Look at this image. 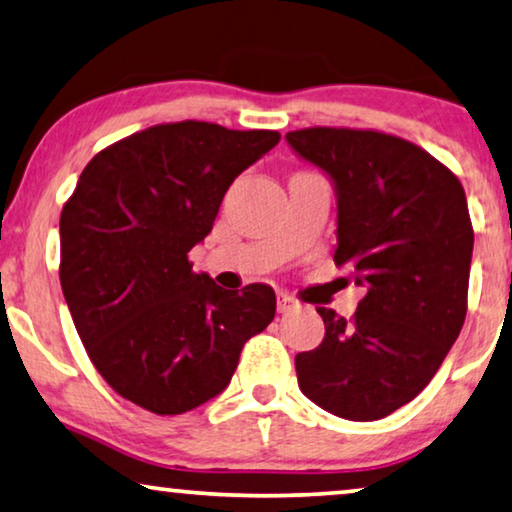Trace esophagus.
Wrapping results in <instances>:
<instances>
[{
    "label": "esophagus",
    "mask_w": 512,
    "mask_h": 512,
    "mask_svg": "<svg viewBox=\"0 0 512 512\" xmlns=\"http://www.w3.org/2000/svg\"><path fill=\"white\" fill-rule=\"evenodd\" d=\"M299 308V303H296L292 296L289 294H278V312H282V315H285V312H292V310H296Z\"/></svg>",
    "instance_id": "obj_1"
}]
</instances>
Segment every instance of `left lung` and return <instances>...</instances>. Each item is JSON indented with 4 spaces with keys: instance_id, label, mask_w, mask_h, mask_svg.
<instances>
[{
    "instance_id": "8db88e82",
    "label": "left lung",
    "mask_w": 512,
    "mask_h": 512,
    "mask_svg": "<svg viewBox=\"0 0 512 512\" xmlns=\"http://www.w3.org/2000/svg\"><path fill=\"white\" fill-rule=\"evenodd\" d=\"M292 151L331 179L333 262L365 296L352 322L319 308L326 335L296 354L305 398L347 421H379L416 398L467 315L474 230L455 174L402 137L303 128Z\"/></svg>"
}]
</instances>
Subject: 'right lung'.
Instances as JSON below:
<instances>
[{
    "instance_id": "1",
    "label": "right lung",
    "mask_w": 512,
    "mask_h": 512,
    "mask_svg": "<svg viewBox=\"0 0 512 512\" xmlns=\"http://www.w3.org/2000/svg\"><path fill=\"white\" fill-rule=\"evenodd\" d=\"M278 142L276 131L179 121L112 144L82 170L59 220V280L91 363L121 398L160 416L200 407L273 322L269 285L227 292L188 253L232 181Z\"/></svg>"
}]
</instances>
